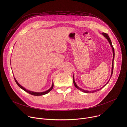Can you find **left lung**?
Returning <instances> with one entry per match:
<instances>
[{
    "mask_svg": "<svg viewBox=\"0 0 127 127\" xmlns=\"http://www.w3.org/2000/svg\"><path fill=\"white\" fill-rule=\"evenodd\" d=\"M102 34L103 35V36L104 37H105V38H106V39H107V40H108V42L110 43V45H111V47H112V49H113V63H112V73H111V76H112V74H113V69H114V57H115V51H114V47H113V45H112V42H111V39H110V37H108V34H107V33H104V32H102ZM111 79V78H110ZM73 83H74V85H75V86L76 87V88H77V89H78L79 90H81V91H82V92H83V93H95V92H97V91H98V90H100L101 88H102L106 84H107L108 83V81L106 83V84L104 86H103L102 87H101V88H100V89H97V90H93V91H88V90H84V89H81V88H80V87H79L77 85H76V84L75 83V81H74V76H73Z\"/></svg>",
    "mask_w": 127,
    "mask_h": 127,
    "instance_id": "left-lung-1",
    "label": "left lung"
}]
</instances>
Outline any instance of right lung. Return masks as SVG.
Masks as SVG:
<instances>
[{
	"instance_id": "add662e5",
	"label": "right lung",
	"mask_w": 127,
	"mask_h": 127,
	"mask_svg": "<svg viewBox=\"0 0 127 127\" xmlns=\"http://www.w3.org/2000/svg\"><path fill=\"white\" fill-rule=\"evenodd\" d=\"M14 78V80H15V82L16 83V84H17V85H18V86H19L20 88H21L22 89H23V90H24V91H25V92H27L28 93H29V94H31V95H32L38 96V95H46V94H48V93H49V92L51 91V90L53 89V86H54V83H53V84H52V85L51 87L49 89H48V90H47V91H46V92H42V93H36V92H33L30 91V90H27L26 89H25L24 87H23L22 86H21V85L19 83L17 82V81H16V80L15 79V78Z\"/></svg>"
}]
</instances>
